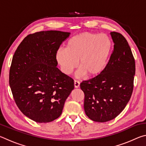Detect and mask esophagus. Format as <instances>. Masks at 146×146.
Instances as JSON below:
<instances>
[{
    "mask_svg": "<svg viewBox=\"0 0 146 146\" xmlns=\"http://www.w3.org/2000/svg\"><path fill=\"white\" fill-rule=\"evenodd\" d=\"M74 86H75V88H79V86H80V82L78 80H75V82H74Z\"/></svg>",
    "mask_w": 146,
    "mask_h": 146,
    "instance_id": "esophagus-1",
    "label": "esophagus"
}]
</instances>
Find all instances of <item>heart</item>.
<instances>
[{"mask_svg": "<svg viewBox=\"0 0 146 146\" xmlns=\"http://www.w3.org/2000/svg\"><path fill=\"white\" fill-rule=\"evenodd\" d=\"M112 48L110 38L105 34L85 31L71 37L66 48H60L56 59L61 70L70 75L78 66V76H92L99 74L107 64Z\"/></svg>", "mask_w": 146, "mask_h": 146, "instance_id": "b5f03b06", "label": "heart"}]
</instances>
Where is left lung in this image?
Masks as SVG:
<instances>
[{"label": "left lung", "instance_id": "1", "mask_svg": "<svg viewBox=\"0 0 146 146\" xmlns=\"http://www.w3.org/2000/svg\"><path fill=\"white\" fill-rule=\"evenodd\" d=\"M111 35L114 48L106 67L80 84L86 114L98 122L117 117L129 101L134 87L135 61L131 49L122 34L113 31Z\"/></svg>", "mask_w": 146, "mask_h": 146}]
</instances>
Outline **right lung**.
Instances as JSON below:
<instances>
[{"label": "right lung", "mask_w": 146, "mask_h": 146, "mask_svg": "<svg viewBox=\"0 0 146 146\" xmlns=\"http://www.w3.org/2000/svg\"><path fill=\"white\" fill-rule=\"evenodd\" d=\"M70 33L46 31L29 34L12 59L9 83L21 111L36 122H50L62 114L74 80L56 67V53Z\"/></svg>", "instance_id": "1"}]
</instances>
